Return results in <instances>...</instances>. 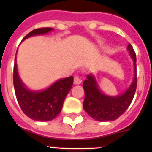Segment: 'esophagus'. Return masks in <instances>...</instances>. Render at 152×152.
I'll return each instance as SVG.
<instances>
[{"instance_id": "obj_1", "label": "esophagus", "mask_w": 152, "mask_h": 152, "mask_svg": "<svg viewBox=\"0 0 152 152\" xmlns=\"http://www.w3.org/2000/svg\"><path fill=\"white\" fill-rule=\"evenodd\" d=\"M74 83H75V84H76V85H78V84H80L81 83H82V79H81L79 77L75 76V78H74Z\"/></svg>"}]
</instances>
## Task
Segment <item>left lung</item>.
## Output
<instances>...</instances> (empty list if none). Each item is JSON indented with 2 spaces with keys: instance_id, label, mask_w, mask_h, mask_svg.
Masks as SVG:
<instances>
[{
  "instance_id": "1",
  "label": "left lung",
  "mask_w": 152,
  "mask_h": 152,
  "mask_svg": "<svg viewBox=\"0 0 152 152\" xmlns=\"http://www.w3.org/2000/svg\"><path fill=\"white\" fill-rule=\"evenodd\" d=\"M127 51L134 65V78L129 87L118 96H108L99 86L96 76L89 74L84 81L83 89L85 99L83 108L90 117L98 121H110L120 117L131 104L137 87L136 77V55L130 44Z\"/></svg>"
}]
</instances>
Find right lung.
Segmentation results:
<instances>
[{"label":"right lung","mask_w":152,"mask_h":152,"mask_svg":"<svg viewBox=\"0 0 152 152\" xmlns=\"http://www.w3.org/2000/svg\"><path fill=\"white\" fill-rule=\"evenodd\" d=\"M53 28H40L31 31L23 41L35 35H46ZM17 54V53H16ZM74 82L73 76L61 78L44 90L35 91L26 87L20 78L17 60L14 67V86L17 100L22 110L31 119L38 121H48L56 118L61 111L63 103Z\"/></svg>","instance_id":"right-lung-1"}]
</instances>
